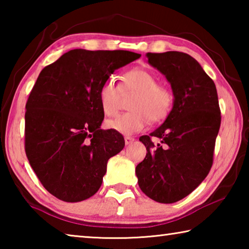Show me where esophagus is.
<instances>
[{"label":"esophagus","mask_w":249,"mask_h":249,"mask_svg":"<svg viewBox=\"0 0 249 249\" xmlns=\"http://www.w3.org/2000/svg\"><path fill=\"white\" fill-rule=\"evenodd\" d=\"M124 141H125V144L126 145H130V144H132V142H134L135 138L134 137H130V136H125L124 137Z\"/></svg>","instance_id":"34e87169"}]
</instances>
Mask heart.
<instances>
[{
  "label": "heart",
  "instance_id": "1",
  "mask_svg": "<svg viewBox=\"0 0 249 249\" xmlns=\"http://www.w3.org/2000/svg\"><path fill=\"white\" fill-rule=\"evenodd\" d=\"M158 75L145 68H135L122 77L120 86L107 79L99 89V103L105 115L119 112L121 94L134 93L127 107L130 111L107 122V126L123 135H133L151 123H160L170 114L174 94L165 84L158 83Z\"/></svg>",
  "mask_w": 249,
  "mask_h": 249
}]
</instances>
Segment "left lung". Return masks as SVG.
<instances>
[{"label":"left lung","mask_w":249,"mask_h":249,"mask_svg":"<svg viewBox=\"0 0 249 249\" xmlns=\"http://www.w3.org/2000/svg\"><path fill=\"white\" fill-rule=\"evenodd\" d=\"M149 64L166 75L175 101L161 126L140 141L145 159L136 167L138 185L160 203H175L199 187L213 165L221 109L215 84L199 62L180 52L147 53ZM151 137L162 144L155 146Z\"/></svg>","instance_id":"obj_1"}]
</instances>
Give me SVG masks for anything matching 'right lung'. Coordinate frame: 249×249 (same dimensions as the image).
<instances>
[{
    "label": "right lung",
    "instance_id": "add662e5",
    "mask_svg": "<svg viewBox=\"0 0 249 249\" xmlns=\"http://www.w3.org/2000/svg\"><path fill=\"white\" fill-rule=\"evenodd\" d=\"M127 50L73 49L41 70L25 112V153L50 195L79 202L95 195L107 160L124 148L120 133L101 129L99 89L136 60Z\"/></svg>",
    "mask_w": 249,
    "mask_h": 249
}]
</instances>
